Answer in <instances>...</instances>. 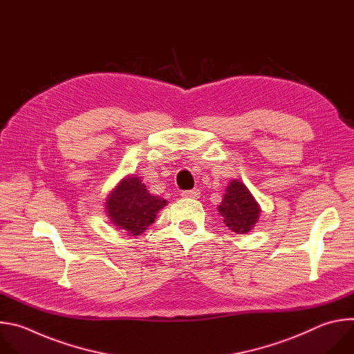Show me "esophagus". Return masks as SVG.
I'll list each match as a JSON object with an SVG mask.
<instances>
[{
	"mask_svg": "<svg viewBox=\"0 0 354 354\" xmlns=\"http://www.w3.org/2000/svg\"><path fill=\"white\" fill-rule=\"evenodd\" d=\"M199 189H196V188H194V189H187V191H183L181 192V196H184V198H194V199H196V198H199Z\"/></svg>",
	"mask_w": 354,
	"mask_h": 354,
	"instance_id": "34e87169",
	"label": "esophagus"
}]
</instances>
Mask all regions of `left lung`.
Instances as JSON below:
<instances>
[{"mask_svg": "<svg viewBox=\"0 0 354 354\" xmlns=\"http://www.w3.org/2000/svg\"><path fill=\"white\" fill-rule=\"evenodd\" d=\"M218 210L223 216V223L239 234H245L254 227L261 212L248 188L239 180L229 184Z\"/></svg>", "mask_w": 354, "mask_h": 354, "instance_id": "obj_1", "label": "left lung"}]
</instances>
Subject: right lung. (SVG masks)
<instances>
[{
  "mask_svg": "<svg viewBox=\"0 0 354 354\" xmlns=\"http://www.w3.org/2000/svg\"><path fill=\"white\" fill-rule=\"evenodd\" d=\"M166 203V199L149 194L139 177L132 176L124 178L111 191L106 202V212L117 229L139 236L155 222L156 214Z\"/></svg>",
  "mask_w": 354,
  "mask_h": 354,
  "instance_id": "obj_1",
  "label": "right lung"
}]
</instances>
